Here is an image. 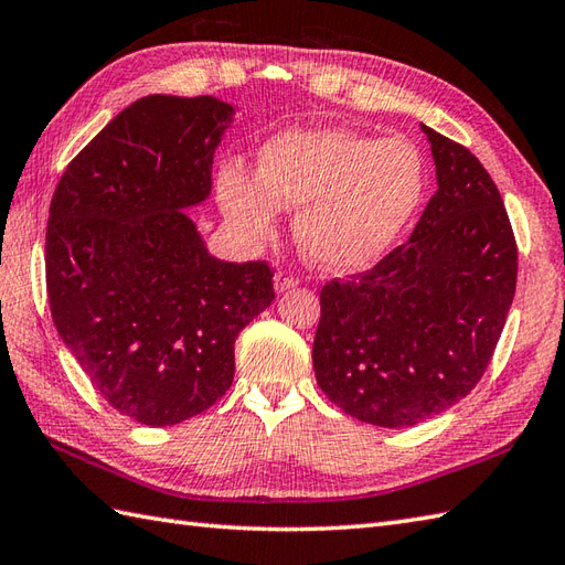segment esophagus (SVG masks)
<instances>
[{
    "label": "esophagus",
    "instance_id": "esophagus-1",
    "mask_svg": "<svg viewBox=\"0 0 565 565\" xmlns=\"http://www.w3.org/2000/svg\"><path fill=\"white\" fill-rule=\"evenodd\" d=\"M298 284H300V279L296 277V274H291V271H277V277H274V286H277L279 294L288 291V288H294Z\"/></svg>",
    "mask_w": 565,
    "mask_h": 565
}]
</instances>
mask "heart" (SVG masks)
I'll return each instance as SVG.
<instances>
[{
	"mask_svg": "<svg viewBox=\"0 0 565 565\" xmlns=\"http://www.w3.org/2000/svg\"><path fill=\"white\" fill-rule=\"evenodd\" d=\"M428 188L424 153L404 137L375 139L353 129H288L241 163L218 170L226 216L265 238L279 206H298L296 241L315 265L359 269L383 257L416 216Z\"/></svg>",
	"mask_w": 565,
	"mask_h": 565,
	"instance_id": "b5f03b06",
	"label": "heart"
}]
</instances>
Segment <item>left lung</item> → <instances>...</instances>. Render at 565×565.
<instances>
[{
    "instance_id": "1",
    "label": "left lung",
    "mask_w": 565,
    "mask_h": 565,
    "mask_svg": "<svg viewBox=\"0 0 565 565\" xmlns=\"http://www.w3.org/2000/svg\"><path fill=\"white\" fill-rule=\"evenodd\" d=\"M438 190L414 233L320 291V390L363 424L402 428L467 397L489 369L518 281L513 226L487 168L422 125Z\"/></svg>"
}]
</instances>
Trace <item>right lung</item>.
I'll return each mask as SVG.
<instances>
[{
    "mask_svg": "<svg viewBox=\"0 0 565 565\" xmlns=\"http://www.w3.org/2000/svg\"><path fill=\"white\" fill-rule=\"evenodd\" d=\"M233 108L147 96L78 151L52 194L45 284L62 342L113 409L147 426L206 412L235 339L274 300V269L206 253L182 212L212 192Z\"/></svg>",
    "mask_w": 565,
    "mask_h": 565,
    "instance_id": "add662e5",
    "label": "right lung"
}]
</instances>
